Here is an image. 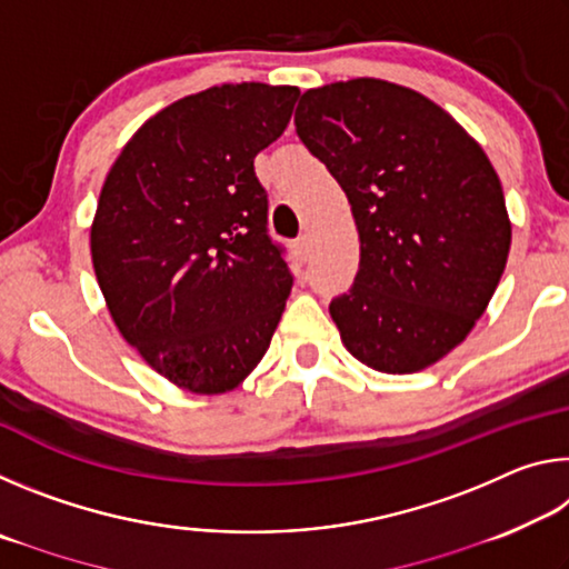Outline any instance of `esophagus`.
Instances as JSON below:
<instances>
[{
	"label": "esophagus",
	"instance_id": "esophagus-1",
	"mask_svg": "<svg viewBox=\"0 0 569 569\" xmlns=\"http://www.w3.org/2000/svg\"><path fill=\"white\" fill-rule=\"evenodd\" d=\"M296 250H298V253H301V256H308V250H311V236L303 233L301 238H298V240H296Z\"/></svg>",
	"mask_w": 569,
	"mask_h": 569
}]
</instances>
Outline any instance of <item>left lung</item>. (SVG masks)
<instances>
[{"instance_id":"1","label":"left lung","mask_w":569,"mask_h":569,"mask_svg":"<svg viewBox=\"0 0 569 569\" xmlns=\"http://www.w3.org/2000/svg\"><path fill=\"white\" fill-rule=\"evenodd\" d=\"M293 122L359 230V273L329 306L343 346L381 373L445 359L487 311L512 246L487 152L435 100L377 77L303 92Z\"/></svg>"}]
</instances>
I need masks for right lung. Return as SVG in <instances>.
<instances>
[{"mask_svg":"<svg viewBox=\"0 0 569 569\" xmlns=\"http://www.w3.org/2000/svg\"><path fill=\"white\" fill-rule=\"evenodd\" d=\"M301 90L216 84L124 142L90 226L92 266L122 339L178 389L216 397L261 363L291 293L266 233L253 158L281 138Z\"/></svg>","mask_w":569,"mask_h":569,"instance_id":"right-lung-1","label":"right lung"}]
</instances>
